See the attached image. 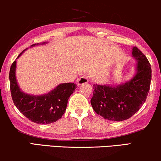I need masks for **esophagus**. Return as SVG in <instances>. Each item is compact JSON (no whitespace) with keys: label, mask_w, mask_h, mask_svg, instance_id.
<instances>
[{"label":"esophagus","mask_w":161,"mask_h":161,"mask_svg":"<svg viewBox=\"0 0 161 161\" xmlns=\"http://www.w3.org/2000/svg\"><path fill=\"white\" fill-rule=\"evenodd\" d=\"M77 84L79 85H83L84 83H86L88 81V77L87 76H81V77H80L79 79H77Z\"/></svg>","instance_id":"esophagus-1"}]
</instances>
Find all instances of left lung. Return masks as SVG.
<instances>
[{"instance_id":"1","label":"left lung","mask_w":161,"mask_h":161,"mask_svg":"<svg viewBox=\"0 0 161 161\" xmlns=\"http://www.w3.org/2000/svg\"><path fill=\"white\" fill-rule=\"evenodd\" d=\"M133 56L138 60L137 73L130 81L117 87L93 85L90 103L95 112L104 119L113 121L128 119L146 101L152 79L150 63L136 47Z\"/></svg>"}]
</instances>
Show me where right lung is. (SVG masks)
I'll return each mask as SVG.
<instances>
[{
  "mask_svg": "<svg viewBox=\"0 0 161 161\" xmlns=\"http://www.w3.org/2000/svg\"><path fill=\"white\" fill-rule=\"evenodd\" d=\"M15 69L16 60L11 65L9 81L11 95L17 109L28 119L38 124L53 123L60 119L65 112L68 101L76 88V85L71 82L61 84L44 96H29L23 93L18 87Z\"/></svg>",
  "mask_w": 161,
  "mask_h": 161,
  "instance_id": "right-lung-1",
  "label": "right lung"
}]
</instances>
